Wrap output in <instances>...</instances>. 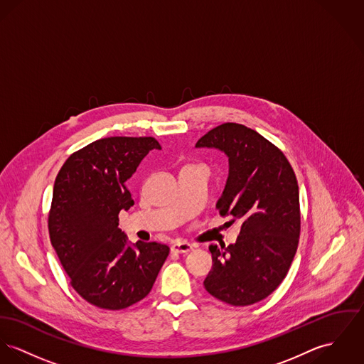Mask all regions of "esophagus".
<instances>
[{
  "label": "esophagus",
  "instance_id": "1",
  "mask_svg": "<svg viewBox=\"0 0 364 364\" xmlns=\"http://www.w3.org/2000/svg\"><path fill=\"white\" fill-rule=\"evenodd\" d=\"M191 250H193V246L188 242H175L172 246H171V252L172 253H189Z\"/></svg>",
  "mask_w": 364,
  "mask_h": 364
}]
</instances>
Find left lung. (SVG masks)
<instances>
[{
  "label": "left lung",
  "instance_id": "8db88e82",
  "mask_svg": "<svg viewBox=\"0 0 364 364\" xmlns=\"http://www.w3.org/2000/svg\"><path fill=\"white\" fill-rule=\"evenodd\" d=\"M198 149L228 157V178L217 208L237 240L210 246L213 267L205 291L232 306H249L271 295L288 274L300 233L299 188L287 157L260 133L240 124H223L205 133Z\"/></svg>",
  "mask_w": 364,
  "mask_h": 364
}]
</instances>
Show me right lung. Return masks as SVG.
I'll return each mask as SVG.
<instances>
[{"instance_id": "add662e5", "label": "right lung", "mask_w": 364, "mask_h": 364, "mask_svg": "<svg viewBox=\"0 0 364 364\" xmlns=\"http://www.w3.org/2000/svg\"><path fill=\"white\" fill-rule=\"evenodd\" d=\"M151 150H161L153 137L100 139L72 154L54 183L51 245L73 289L100 309L146 298L169 253L157 242L132 245L118 227L119 211L133 205L127 181Z\"/></svg>"}]
</instances>
